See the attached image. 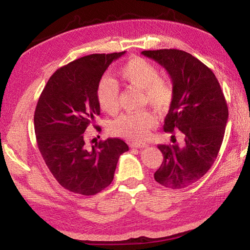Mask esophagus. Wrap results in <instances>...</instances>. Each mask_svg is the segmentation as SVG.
<instances>
[{
	"instance_id": "34e87169",
	"label": "esophagus",
	"mask_w": 250,
	"mask_h": 250,
	"mask_svg": "<svg viewBox=\"0 0 250 250\" xmlns=\"http://www.w3.org/2000/svg\"><path fill=\"white\" fill-rule=\"evenodd\" d=\"M130 147H137V149H140V147H146L147 145L146 142H131L130 143Z\"/></svg>"
}]
</instances>
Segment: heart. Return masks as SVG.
I'll return each mask as SVG.
<instances>
[{"label": "heart", "instance_id": "heart-1", "mask_svg": "<svg viewBox=\"0 0 250 250\" xmlns=\"http://www.w3.org/2000/svg\"><path fill=\"white\" fill-rule=\"evenodd\" d=\"M118 76L125 83L143 90V99L153 108L164 111L171 105L174 97L172 83L167 78L160 77L158 67L146 59L141 57L129 59L118 70ZM96 96L103 111L112 113L118 109L119 87L113 79L101 78L97 86ZM156 122L158 119L150 111L124 113L111 122L110 131L129 140H142L146 138Z\"/></svg>", "mask_w": 250, "mask_h": 250}]
</instances>
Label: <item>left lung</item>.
I'll list each match as a JSON object with an SVG mask.
<instances>
[{
    "mask_svg": "<svg viewBox=\"0 0 250 250\" xmlns=\"http://www.w3.org/2000/svg\"><path fill=\"white\" fill-rule=\"evenodd\" d=\"M172 79L174 97L164 119L166 132L180 131L182 141L160 145L163 162L155 181L168 188H184L201 179L213 166L221 149L228 108L217 78L191 54L179 49L143 50Z\"/></svg>",
    "mask_w": 250,
    "mask_h": 250,
    "instance_id": "obj_1",
    "label": "left lung"
}]
</instances>
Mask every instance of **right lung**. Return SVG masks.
Here are the masks:
<instances>
[{
    "label": "right lung",
    "mask_w": 250,
    "mask_h": 250,
    "mask_svg": "<svg viewBox=\"0 0 250 250\" xmlns=\"http://www.w3.org/2000/svg\"><path fill=\"white\" fill-rule=\"evenodd\" d=\"M125 52L92 54L57 69L46 83L34 115L37 146L62 188L95 195L111 184L125 141L109 138L88 147L84 131L100 115L97 86L105 69Z\"/></svg>",
    "instance_id": "obj_1"
}]
</instances>
